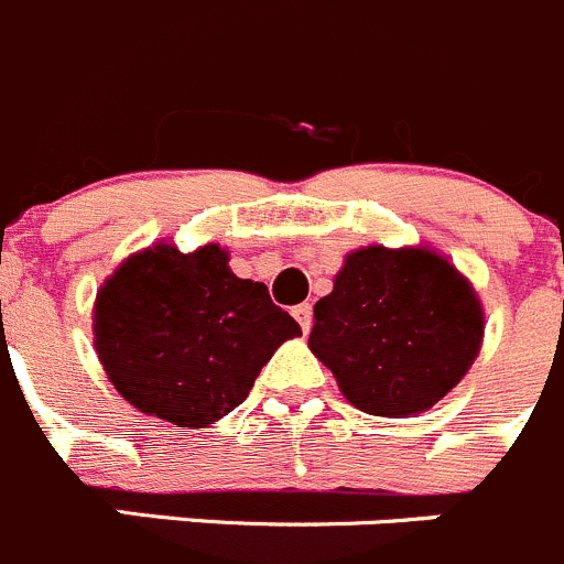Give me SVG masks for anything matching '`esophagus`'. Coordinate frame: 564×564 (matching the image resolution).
Segmentation results:
<instances>
[{"instance_id": "obj_1", "label": "esophagus", "mask_w": 564, "mask_h": 564, "mask_svg": "<svg viewBox=\"0 0 564 564\" xmlns=\"http://www.w3.org/2000/svg\"><path fill=\"white\" fill-rule=\"evenodd\" d=\"M293 318L299 322L302 333H310V327H313V307H310L307 302L296 304V307H293Z\"/></svg>"}]
</instances>
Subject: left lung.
Listing matches in <instances>:
<instances>
[{"mask_svg": "<svg viewBox=\"0 0 564 564\" xmlns=\"http://www.w3.org/2000/svg\"><path fill=\"white\" fill-rule=\"evenodd\" d=\"M313 318L310 352L333 371L340 394L391 420L436 405L484 344L473 282L431 246L349 251Z\"/></svg>", "mask_w": 564, "mask_h": 564, "instance_id": "8db88e82", "label": "left lung"}]
</instances>
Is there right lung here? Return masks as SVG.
Returning <instances> with one entry per match:
<instances>
[{
    "label": "right lung",
    "mask_w": 564,
    "mask_h": 564,
    "mask_svg": "<svg viewBox=\"0 0 564 564\" xmlns=\"http://www.w3.org/2000/svg\"><path fill=\"white\" fill-rule=\"evenodd\" d=\"M95 349L137 411L178 427L224 420L302 327L268 288L229 268V248L189 254L159 240L113 268L95 299Z\"/></svg>",
    "instance_id": "obj_1"
}]
</instances>
